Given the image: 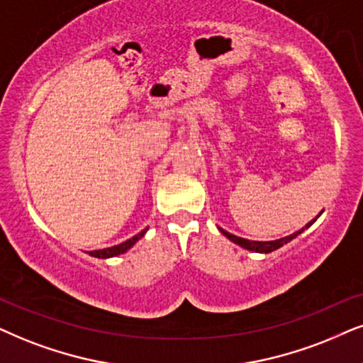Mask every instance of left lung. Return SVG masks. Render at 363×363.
Returning <instances> with one entry per match:
<instances>
[{
	"label": "left lung",
	"mask_w": 363,
	"mask_h": 363,
	"mask_svg": "<svg viewBox=\"0 0 363 363\" xmlns=\"http://www.w3.org/2000/svg\"><path fill=\"white\" fill-rule=\"evenodd\" d=\"M322 213H323V211H322ZM322 213H320V214H322ZM320 214H316L315 219H311V221H310L308 224H305L303 228L298 229V231L293 233V235L284 236V238H279V240H274V241H251V240H245V238H240V236L231 235V233L224 231L223 228H219V231H221L223 235L226 236L229 241H233V242H235V245H238V246L245 247V250H247V251H255V253H272V251L278 250V247H281L283 245H286V242H290L291 240H295V238H296L298 235H301V233H303L305 229H308V228L311 226V224H313V223L316 221V219L320 218Z\"/></svg>",
	"instance_id": "8db88e82"
}]
</instances>
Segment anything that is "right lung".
I'll list each match as a JSON object with an SVG mask.
<instances>
[{"instance_id": "right-lung-1", "label": "right lung", "mask_w": 363, "mask_h": 363, "mask_svg": "<svg viewBox=\"0 0 363 363\" xmlns=\"http://www.w3.org/2000/svg\"><path fill=\"white\" fill-rule=\"evenodd\" d=\"M149 228H145L144 231L137 233L135 236H132L130 240L121 242V245L117 246H112V247H105V250H97V251H90V256H94V258H100V259H107V258H113V256H118V255H123L125 251L130 250L132 246L135 245L137 241L142 240V238L145 236V233H147Z\"/></svg>"}]
</instances>
